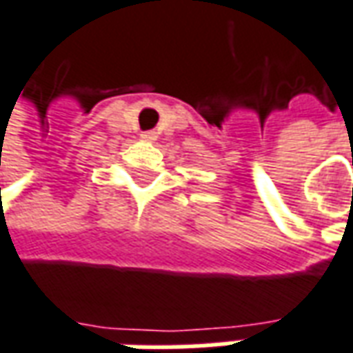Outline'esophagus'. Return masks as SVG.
Instances as JSON below:
<instances>
[{
  "label": "esophagus",
  "mask_w": 353,
  "mask_h": 353,
  "mask_svg": "<svg viewBox=\"0 0 353 353\" xmlns=\"http://www.w3.org/2000/svg\"><path fill=\"white\" fill-rule=\"evenodd\" d=\"M141 139L143 141H154V139H157V134H154V132H143Z\"/></svg>",
  "instance_id": "1"
}]
</instances>
